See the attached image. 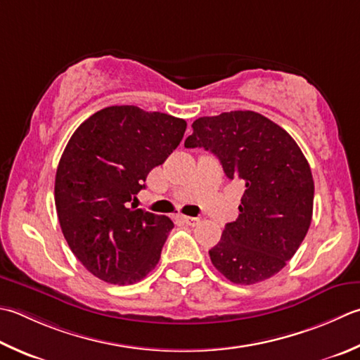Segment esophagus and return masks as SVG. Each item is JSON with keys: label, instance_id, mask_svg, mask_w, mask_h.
Returning a JSON list of instances; mask_svg holds the SVG:
<instances>
[{"label": "esophagus", "instance_id": "esophagus-1", "mask_svg": "<svg viewBox=\"0 0 360 360\" xmlns=\"http://www.w3.org/2000/svg\"><path fill=\"white\" fill-rule=\"evenodd\" d=\"M182 220H184L188 224V226H195V224L200 223V218H196V217H187V215H184V217H182Z\"/></svg>", "mask_w": 360, "mask_h": 360}]
</instances>
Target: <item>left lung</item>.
Instances as JSON below:
<instances>
[{"instance_id": "obj_1", "label": "left lung", "mask_w": 360, "mask_h": 360, "mask_svg": "<svg viewBox=\"0 0 360 360\" xmlns=\"http://www.w3.org/2000/svg\"><path fill=\"white\" fill-rule=\"evenodd\" d=\"M192 128L184 146L214 153L224 174L246 187L210 260L231 283H262L284 269L311 226V167L290 134L257 112L201 117Z\"/></svg>"}]
</instances>
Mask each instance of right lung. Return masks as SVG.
<instances>
[{"label": "right lung", "instance_id": "obj_1", "mask_svg": "<svg viewBox=\"0 0 360 360\" xmlns=\"http://www.w3.org/2000/svg\"><path fill=\"white\" fill-rule=\"evenodd\" d=\"M186 128V120L168 114L110 105L68 140L56 172V210L70 250L104 283H139L158 265L174 224L131 201Z\"/></svg>", "mask_w": 360, "mask_h": 360}]
</instances>
